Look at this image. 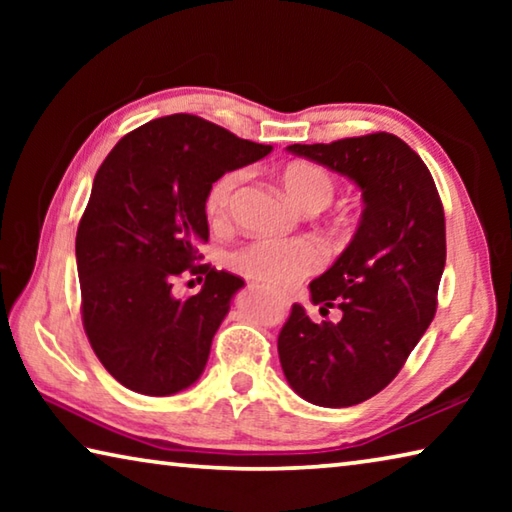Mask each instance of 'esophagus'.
<instances>
[{"instance_id":"esophagus-1","label":"esophagus","mask_w":512,"mask_h":512,"mask_svg":"<svg viewBox=\"0 0 512 512\" xmlns=\"http://www.w3.org/2000/svg\"><path fill=\"white\" fill-rule=\"evenodd\" d=\"M277 300H280V305H282V307H289V298H287V296H280Z\"/></svg>"}]
</instances>
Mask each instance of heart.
Listing matches in <instances>:
<instances>
[{
  "label": "heart",
  "mask_w": 512,
  "mask_h": 512,
  "mask_svg": "<svg viewBox=\"0 0 512 512\" xmlns=\"http://www.w3.org/2000/svg\"><path fill=\"white\" fill-rule=\"evenodd\" d=\"M244 180V171H225L207 194L205 210L212 223L228 219L232 196ZM284 192L300 210L318 212L334 201L336 180L327 169L314 162H291L280 171ZM230 264L250 280L268 287L287 289L318 271L323 250L311 239H257L230 255Z\"/></svg>",
  "instance_id": "obj_1"
}]
</instances>
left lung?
<instances>
[{
	"mask_svg": "<svg viewBox=\"0 0 512 512\" xmlns=\"http://www.w3.org/2000/svg\"><path fill=\"white\" fill-rule=\"evenodd\" d=\"M287 151L339 171L359 185L363 214L350 246L309 284L320 311L339 307V323H314L300 305L277 336L284 377L307 402L343 409L391 384L436 316L447 244L445 212L427 164L391 133Z\"/></svg>",
	"mask_w": 512,
	"mask_h": 512,
	"instance_id": "8db88e82",
	"label": "left lung"
}]
</instances>
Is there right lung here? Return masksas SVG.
<instances>
[{"instance_id":"obj_1","label":"right lung","mask_w":512,"mask_h":512,"mask_svg":"<svg viewBox=\"0 0 512 512\" xmlns=\"http://www.w3.org/2000/svg\"><path fill=\"white\" fill-rule=\"evenodd\" d=\"M196 115L153 119L121 137L94 176L76 232L81 316L94 354L121 386L173 395L203 375L212 339L244 287L196 264L210 237L205 201L225 171L271 153ZM206 277L176 299L175 277Z\"/></svg>"}]
</instances>
